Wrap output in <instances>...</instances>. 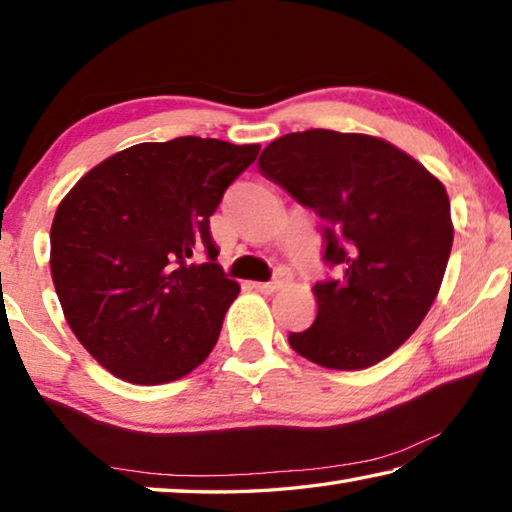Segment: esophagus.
Wrapping results in <instances>:
<instances>
[{
	"label": "esophagus",
	"mask_w": 512,
	"mask_h": 512,
	"mask_svg": "<svg viewBox=\"0 0 512 512\" xmlns=\"http://www.w3.org/2000/svg\"><path fill=\"white\" fill-rule=\"evenodd\" d=\"M289 280H291V273L287 271V268H277V273H275L271 282H255L253 287L257 291H262V293H275V291H280L282 287H287Z\"/></svg>",
	"instance_id": "1"
}]
</instances>
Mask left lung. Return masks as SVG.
<instances>
[{
	"mask_svg": "<svg viewBox=\"0 0 512 512\" xmlns=\"http://www.w3.org/2000/svg\"><path fill=\"white\" fill-rule=\"evenodd\" d=\"M268 180L323 221L336 277L314 284V325L289 334L300 357L363 370L391 357L436 300L452 253L445 185L381 137L311 128L259 155Z\"/></svg>",
	"mask_w": 512,
	"mask_h": 512,
	"instance_id": "obj_1",
	"label": "left lung"
}]
</instances>
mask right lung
Masks as SVG:
<instances>
[{"mask_svg":"<svg viewBox=\"0 0 512 512\" xmlns=\"http://www.w3.org/2000/svg\"><path fill=\"white\" fill-rule=\"evenodd\" d=\"M257 153L212 137L135 144L60 201L51 280L74 336L115 377L167 384L212 352L239 284L216 264L210 216Z\"/></svg>","mask_w":512,"mask_h":512,"instance_id":"right-lung-1","label":"right lung"}]
</instances>
